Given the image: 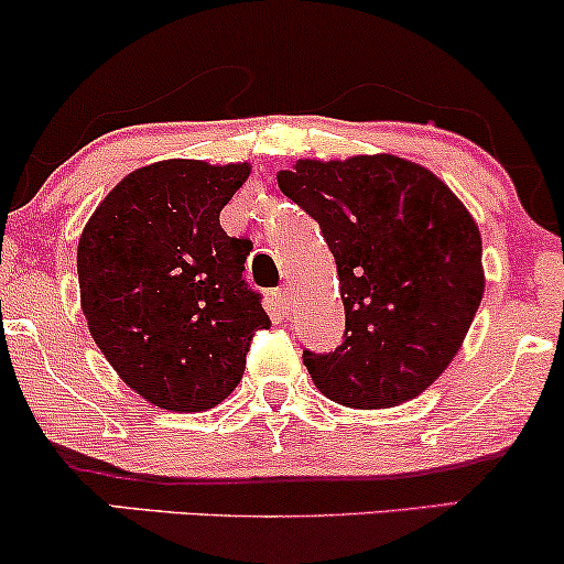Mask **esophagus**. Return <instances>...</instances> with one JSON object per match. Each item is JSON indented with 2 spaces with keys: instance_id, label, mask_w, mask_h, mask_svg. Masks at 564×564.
I'll use <instances>...</instances> for the list:
<instances>
[{
  "instance_id": "obj_1",
  "label": "esophagus",
  "mask_w": 564,
  "mask_h": 564,
  "mask_svg": "<svg viewBox=\"0 0 564 564\" xmlns=\"http://www.w3.org/2000/svg\"><path fill=\"white\" fill-rule=\"evenodd\" d=\"M273 296H275L278 310H283V313H289V307H291V291H289V289H278Z\"/></svg>"
}]
</instances>
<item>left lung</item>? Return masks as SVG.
I'll return each instance as SVG.
<instances>
[{"mask_svg": "<svg viewBox=\"0 0 564 564\" xmlns=\"http://www.w3.org/2000/svg\"><path fill=\"white\" fill-rule=\"evenodd\" d=\"M278 187L321 225L345 302L341 345L302 352L315 387L347 408L416 398L480 307L475 219L443 180L398 156L300 161Z\"/></svg>", "mask_w": 564, "mask_h": 564, "instance_id": "1", "label": "left lung"}]
</instances>
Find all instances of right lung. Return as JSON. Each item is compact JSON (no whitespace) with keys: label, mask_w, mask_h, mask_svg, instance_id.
Returning <instances> with one entry per match:
<instances>
[{"label":"right lung","mask_w":564,"mask_h":564,"mask_svg":"<svg viewBox=\"0 0 564 564\" xmlns=\"http://www.w3.org/2000/svg\"><path fill=\"white\" fill-rule=\"evenodd\" d=\"M249 164L159 161L121 180L82 232V310L113 371L166 411H206L243 377L246 352L270 326L243 281L249 238L219 212Z\"/></svg>","instance_id":"1"}]
</instances>
